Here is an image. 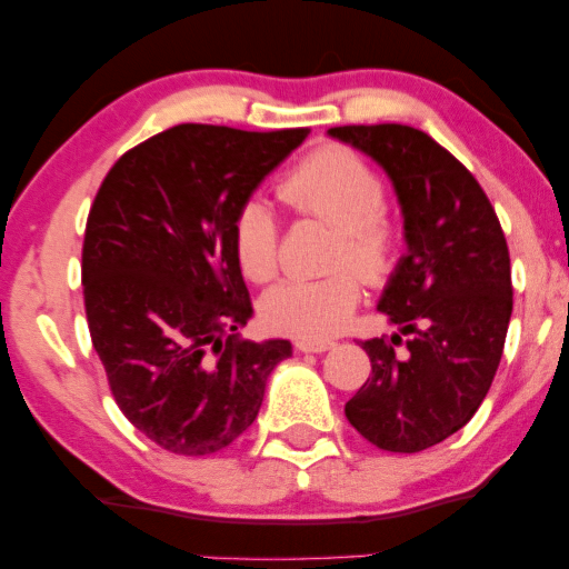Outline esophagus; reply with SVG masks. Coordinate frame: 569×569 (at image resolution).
I'll list each match as a JSON object with an SVG mask.
<instances>
[{
	"mask_svg": "<svg viewBox=\"0 0 569 569\" xmlns=\"http://www.w3.org/2000/svg\"><path fill=\"white\" fill-rule=\"evenodd\" d=\"M333 341L329 339H298L295 341V349L298 352H326V349H331Z\"/></svg>",
	"mask_w": 569,
	"mask_h": 569,
	"instance_id": "34e87169",
	"label": "esophagus"
}]
</instances>
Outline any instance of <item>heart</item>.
Instances as JSON below:
<instances>
[{"instance_id":"b5f03b06","label":"heart","mask_w":569,"mask_h":569,"mask_svg":"<svg viewBox=\"0 0 569 569\" xmlns=\"http://www.w3.org/2000/svg\"><path fill=\"white\" fill-rule=\"evenodd\" d=\"M279 199L298 214L337 228L329 277L284 279L263 295L261 316L271 329L298 339H326L345 329L360 306L362 282L383 287L401 261L403 232L383 207L386 183L362 154L341 144L310 152L277 183ZM279 222L259 199H246L232 217V251L253 282L279 269Z\"/></svg>"}]
</instances>
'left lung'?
Instances as JSON below:
<instances>
[{
	"instance_id": "left-lung-1",
	"label": "left lung",
	"mask_w": 569,
	"mask_h": 569,
	"mask_svg": "<svg viewBox=\"0 0 569 569\" xmlns=\"http://www.w3.org/2000/svg\"><path fill=\"white\" fill-rule=\"evenodd\" d=\"M329 134L391 176L409 246L378 306L401 331L360 341L372 372L345 415L376 448L419 453L477 415L500 368L512 313L508 240L477 178L425 131L352 123Z\"/></svg>"
}]
</instances>
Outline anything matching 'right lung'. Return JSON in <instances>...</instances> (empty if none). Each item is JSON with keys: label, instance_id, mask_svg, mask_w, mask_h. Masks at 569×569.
<instances>
[{"label": "right lung", "instance_id": "obj_1", "mask_svg": "<svg viewBox=\"0 0 569 569\" xmlns=\"http://www.w3.org/2000/svg\"><path fill=\"white\" fill-rule=\"evenodd\" d=\"M308 129L178 123L113 162L82 243L92 347L123 417L176 456L220 453L253 425L287 339L253 316L232 217Z\"/></svg>", "mask_w": 569, "mask_h": 569}]
</instances>
